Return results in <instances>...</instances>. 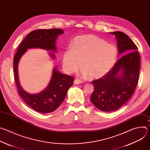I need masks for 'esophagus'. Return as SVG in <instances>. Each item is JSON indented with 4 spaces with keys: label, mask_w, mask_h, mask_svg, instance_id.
Segmentation results:
<instances>
[{
    "label": "esophagus",
    "mask_w": 150,
    "mask_h": 150,
    "mask_svg": "<svg viewBox=\"0 0 150 150\" xmlns=\"http://www.w3.org/2000/svg\"><path fill=\"white\" fill-rule=\"evenodd\" d=\"M82 82V81H81L80 79H78V78L75 79L74 82V84H79V83H81Z\"/></svg>",
    "instance_id": "34e87169"
}]
</instances>
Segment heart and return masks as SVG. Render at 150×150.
Here are the masks:
<instances>
[{"label": "heart", "instance_id": "1", "mask_svg": "<svg viewBox=\"0 0 150 150\" xmlns=\"http://www.w3.org/2000/svg\"><path fill=\"white\" fill-rule=\"evenodd\" d=\"M116 47L92 34L76 37L72 49L63 54V67L68 73H72L81 65L82 74L91 78H100L108 74L114 66L117 57Z\"/></svg>", "mask_w": 150, "mask_h": 150}]
</instances>
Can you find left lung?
<instances>
[{
    "label": "left lung",
    "instance_id": "8db88e82",
    "mask_svg": "<svg viewBox=\"0 0 150 150\" xmlns=\"http://www.w3.org/2000/svg\"><path fill=\"white\" fill-rule=\"evenodd\" d=\"M115 35L118 52L126 54L119 59L112 69L98 79L93 81L94 90L90 97L99 110L112 112L119 109L133 94L138 81L140 55L133 41L121 31Z\"/></svg>",
    "mask_w": 150,
    "mask_h": 150
}]
</instances>
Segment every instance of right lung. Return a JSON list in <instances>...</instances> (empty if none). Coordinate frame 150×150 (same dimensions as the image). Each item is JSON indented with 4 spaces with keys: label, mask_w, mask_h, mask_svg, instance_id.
I'll list each match as a JSON object with an SVG mask.
<instances>
[{
    "label": "right lung",
    "mask_w": 150,
    "mask_h": 150,
    "mask_svg": "<svg viewBox=\"0 0 150 150\" xmlns=\"http://www.w3.org/2000/svg\"><path fill=\"white\" fill-rule=\"evenodd\" d=\"M63 33V31L59 28L34 30L24 39L14 56V76L19 94L31 109L40 113H50L59 108L65 99L68 89L73 85L74 77L63 74L54 68L47 87L38 94H29L20 85L18 74V63L28 49L39 48L56 52V40L58 35ZM50 54L52 57H54V54Z\"/></svg>",
    "instance_id": "right-lung-1"
}]
</instances>
